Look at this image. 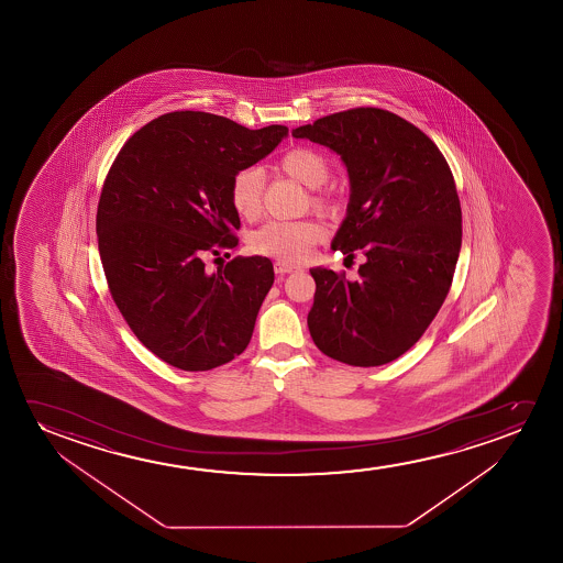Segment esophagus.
Instances as JSON below:
<instances>
[{
  "label": "esophagus",
  "instance_id": "34e87169",
  "mask_svg": "<svg viewBox=\"0 0 563 563\" xmlns=\"http://www.w3.org/2000/svg\"><path fill=\"white\" fill-rule=\"evenodd\" d=\"M298 269H300V267L290 265V263L275 262V273H277V275H286V273H294V271Z\"/></svg>",
  "mask_w": 563,
  "mask_h": 563
}]
</instances>
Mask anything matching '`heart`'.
I'll use <instances>...</instances> for the list:
<instances>
[{
	"instance_id": "heart-1",
	"label": "heart",
	"mask_w": 563,
	"mask_h": 563,
	"mask_svg": "<svg viewBox=\"0 0 563 563\" xmlns=\"http://www.w3.org/2000/svg\"><path fill=\"white\" fill-rule=\"evenodd\" d=\"M277 169L309 188V206L324 217H336L342 198L334 188H324L331 178V163L313 147H292L277 163ZM263 178L254 167L240 169L229 183V201L242 219L252 221L262 211ZM324 239L323 224L316 219L271 221L247 236V247L257 255L275 257L278 262L300 263Z\"/></svg>"
}]
</instances>
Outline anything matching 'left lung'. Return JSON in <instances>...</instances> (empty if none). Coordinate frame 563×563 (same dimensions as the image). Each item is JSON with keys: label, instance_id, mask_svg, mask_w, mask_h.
I'll list each match as a JSON object with an SVG mask.
<instances>
[{"label": "left lung", "instance_id": "1", "mask_svg": "<svg viewBox=\"0 0 563 563\" xmlns=\"http://www.w3.org/2000/svg\"><path fill=\"white\" fill-rule=\"evenodd\" d=\"M346 163L350 203L332 247L362 250L357 280L311 269L308 327L336 362L377 367L406 354L446 300L462 247L450 165L423 131L386 109L354 108L294 129Z\"/></svg>", "mask_w": 563, "mask_h": 563}]
</instances>
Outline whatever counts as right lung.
<instances>
[{
	"label": "right lung",
	"mask_w": 563,
	"mask_h": 563,
	"mask_svg": "<svg viewBox=\"0 0 563 563\" xmlns=\"http://www.w3.org/2000/svg\"><path fill=\"white\" fill-rule=\"evenodd\" d=\"M286 134L173 111L134 132L109 169L96 216L109 292L136 339L177 369H216L250 344L273 263L234 257L209 273L206 260L239 246L232 175Z\"/></svg>",
	"instance_id": "obj_1"
}]
</instances>
